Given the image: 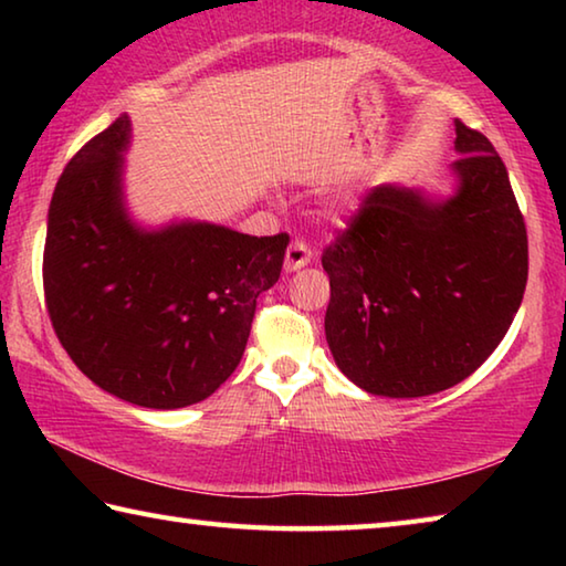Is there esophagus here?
Returning <instances> with one entry per match:
<instances>
[{
	"instance_id": "esophagus-1",
	"label": "esophagus",
	"mask_w": 566,
	"mask_h": 566,
	"mask_svg": "<svg viewBox=\"0 0 566 566\" xmlns=\"http://www.w3.org/2000/svg\"><path fill=\"white\" fill-rule=\"evenodd\" d=\"M310 262H312L310 244L302 242V239H294V242L290 244V249H286L284 270L286 272H296V270H302V266H306Z\"/></svg>"
}]
</instances>
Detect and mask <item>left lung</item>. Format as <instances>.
<instances>
[{
	"instance_id": "obj_1",
	"label": "left lung",
	"mask_w": 566,
	"mask_h": 566,
	"mask_svg": "<svg viewBox=\"0 0 566 566\" xmlns=\"http://www.w3.org/2000/svg\"><path fill=\"white\" fill-rule=\"evenodd\" d=\"M457 189L379 185L324 249V332L337 367L379 397H427L467 379L520 310L530 252L502 157L454 122Z\"/></svg>"
}]
</instances>
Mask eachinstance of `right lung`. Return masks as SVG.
I'll list each match as a JSON object with an SVG mask.
<instances>
[{
  "mask_svg": "<svg viewBox=\"0 0 566 566\" xmlns=\"http://www.w3.org/2000/svg\"><path fill=\"white\" fill-rule=\"evenodd\" d=\"M127 114L90 139L56 181L44 242V302L72 361L132 405L207 399L242 359L256 296L280 280L290 234L209 222L134 224L122 171Z\"/></svg>",
  "mask_w": 566,
  "mask_h": 566,
  "instance_id": "obj_1",
  "label": "right lung"
}]
</instances>
